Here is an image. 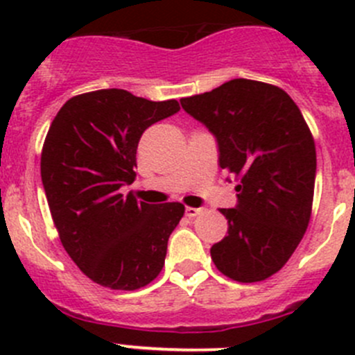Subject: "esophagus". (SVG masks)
<instances>
[{
    "instance_id": "obj_1",
    "label": "esophagus",
    "mask_w": 355,
    "mask_h": 355,
    "mask_svg": "<svg viewBox=\"0 0 355 355\" xmlns=\"http://www.w3.org/2000/svg\"><path fill=\"white\" fill-rule=\"evenodd\" d=\"M202 213V207H185V214H187L189 218H194V216H198V214H200Z\"/></svg>"
}]
</instances>
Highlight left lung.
<instances>
[{
    "label": "left lung",
    "instance_id": "8db88e82",
    "mask_svg": "<svg viewBox=\"0 0 355 355\" xmlns=\"http://www.w3.org/2000/svg\"><path fill=\"white\" fill-rule=\"evenodd\" d=\"M180 105L216 137L220 166L239 180L237 206L220 209L228 235L211 247V259L235 282L266 280L284 268L309 225L313 134L284 89L249 78L182 98Z\"/></svg>",
    "mask_w": 355,
    "mask_h": 355
}]
</instances>
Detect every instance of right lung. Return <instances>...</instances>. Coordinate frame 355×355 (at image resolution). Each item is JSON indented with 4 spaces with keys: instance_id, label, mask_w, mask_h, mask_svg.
<instances>
[{
    "instance_id": "right-lung-1",
    "label": "right lung",
    "mask_w": 355,
    "mask_h": 355,
    "mask_svg": "<svg viewBox=\"0 0 355 355\" xmlns=\"http://www.w3.org/2000/svg\"><path fill=\"white\" fill-rule=\"evenodd\" d=\"M178 110L175 99L101 89L68 99L49 127L41 178L53 221L71 261L103 287L137 290L163 270L184 204L139 202L120 189L135 180L146 128Z\"/></svg>"
}]
</instances>
